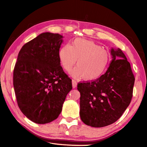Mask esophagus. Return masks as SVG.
<instances>
[{
    "instance_id": "34e87169",
    "label": "esophagus",
    "mask_w": 147,
    "mask_h": 147,
    "mask_svg": "<svg viewBox=\"0 0 147 147\" xmlns=\"http://www.w3.org/2000/svg\"><path fill=\"white\" fill-rule=\"evenodd\" d=\"M72 84H73V88H75L77 86V82L76 80H72Z\"/></svg>"
}]
</instances>
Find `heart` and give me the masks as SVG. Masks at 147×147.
I'll return each instance as SVG.
<instances>
[{
	"instance_id": "heart-1",
	"label": "heart",
	"mask_w": 147,
	"mask_h": 147,
	"mask_svg": "<svg viewBox=\"0 0 147 147\" xmlns=\"http://www.w3.org/2000/svg\"><path fill=\"white\" fill-rule=\"evenodd\" d=\"M58 57L66 71H70L78 60L77 67L71 74L74 78H83L85 81L100 78L110 60V56L105 49L94 42L83 38L75 39L71 46H63L59 51Z\"/></svg>"
}]
</instances>
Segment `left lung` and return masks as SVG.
<instances>
[{
  "mask_svg": "<svg viewBox=\"0 0 147 147\" xmlns=\"http://www.w3.org/2000/svg\"><path fill=\"white\" fill-rule=\"evenodd\" d=\"M113 60L106 73L91 82L78 83L80 118L92 127L116 122L129 105L135 78L122 51L111 49Z\"/></svg>",
  "mask_w": 147,
  "mask_h": 147,
  "instance_id": "1",
  "label": "left lung"
}]
</instances>
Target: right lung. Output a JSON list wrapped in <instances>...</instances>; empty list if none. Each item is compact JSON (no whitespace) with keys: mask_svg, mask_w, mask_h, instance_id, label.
I'll use <instances>...</instances> for the list:
<instances>
[{"mask_svg":"<svg viewBox=\"0 0 147 147\" xmlns=\"http://www.w3.org/2000/svg\"><path fill=\"white\" fill-rule=\"evenodd\" d=\"M62 38L58 33H43L24 45L18 53L13 70L17 104L36 123L57 119L73 88L58 57Z\"/></svg>","mask_w":147,"mask_h":147,"instance_id":"obj_1","label":"right lung"}]
</instances>
